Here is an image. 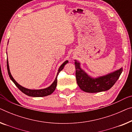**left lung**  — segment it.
<instances>
[{"mask_svg":"<svg viewBox=\"0 0 132 132\" xmlns=\"http://www.w3.org/2000/svg\"><path fill=\"white\" fill-rule=\"evenodd\" d=\"M75 62L77 84L82 91L89 93L105 91L110 89L116 82L123 71V69L110 73L105 76L91 78L80 68V63Z\"/></svg>","mask_w":132,"mask_h":132,"instance_id":"8db88e82","label":"left lung"}]
</instances>
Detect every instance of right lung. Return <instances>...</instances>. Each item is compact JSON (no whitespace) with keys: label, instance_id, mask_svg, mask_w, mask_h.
Returning a JSON list of instances; mask_svg holds the SVG:
<instances>
[{"label":"right lung","instance_id":"obj_1","mask_svg":"<svg viewBox=\"0 0 132 132\" xmlns=\"http://www.w3.org/2000/svg\"><path fill=\"white\" fill-rule=\"evenodd\" d=\"M68 61L66 60L63 63L62 65L60 66L59 69L58 70V72H57V76L56 79H55L54 81L53 82L52 85H51L49 87L47 88H44V89H27V88H25L24 87H23L21 85H19L15 81V80L13 78L12 76L11 75V72H10V70H9V64H8V60L7 59V72H8V75L9 76V78H11V79L12 80L13 83L15 84V85L18 88V89L20 90L21 91H22L23 94H26L27 95L30 96V97H46V96L49 95L50 94H52L53 92H54V91L56 89V86H57V76L59 72L62 70L63 69L64 65L66 63H68Z\"/></svg>","mask_w":132,"mask_h":132}]
</instances>
